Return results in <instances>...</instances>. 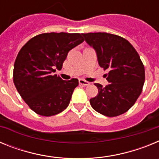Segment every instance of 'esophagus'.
Wrapping results in <instances>:
<instances>
[{"instance_id": "esophagus-1", "label": "esophagus", "mask_w": 159, "mask_h": 159, "mask_svg": "<svg viewBox=\"0 0 159 159\" xmlns=\"http://www.w3.org/2000/svg\"><path fill=\"white\" fill-rule=\"evenodd\" d=\"M79 83H80V84H81V85H84V86H88V85H89L90 84L89 82L84 80H82V79L79 80Z\"/></svg>"}]
</instances>
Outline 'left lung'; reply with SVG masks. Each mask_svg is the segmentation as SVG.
<instances>
[{"label": "left lung", "instance_id": "1", "mask_svg": "<svg viewBox=\"0 0 159 159\" xmlns=\"http://www.w3.org/2000/svg\"><path fill=\"white\" fill-rule=\"evenodd\" d=\"M84 40L93 47L99 66L108 69L105 88L95 84L99 93L90 99L92 108L107 117H116L135 103L143 91L145 68L139 55L124 38L107 32L83 33Z\"/></svg>", "mask_w": 159, "mask_h": 159}]
</instances>
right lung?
<instances>
[{
	"mask_svg": "<svg viewBox=\"0 0 159 159\" xmlns=\"http://www.w3.org/2000/svg\"><path fill=\"white\" fill-rule=\"evenodd\" d=\"M84 40L80 33H42L20 50L14 63V85L36 114L48 117L67 107L78 80H63L53 72L62 68L68 52Z\"/></svg>",
	"mask_w": 159,
	"mask_h": 159,
	"instance_id": "right-lung-1",
	"label": "right lung"
}]
</instances>
